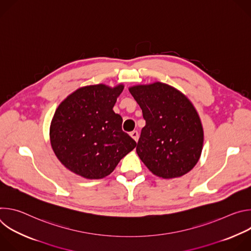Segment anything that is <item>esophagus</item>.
Returning a JSON list of instances; mask_svg holds the SVG:
<instances>
[{
    "mask_svg": "<svg viewBox=\"0 0 251 251\" xmlns=\"http://www.w3.org/2000/svg\"><path fill=\"white\" fill-rule=\"evenodd\" d=\"M130 136L137 142L138 141V139H139V133L137 132V131H132L131 133H130Z\"/></svg>",
    "mask_w": 251,
    "mask_h": 251,
    "instance_id": "34e87169",
    "label": "esophagus"
}]
</instances>
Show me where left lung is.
Returning <instances> with one entry per match:
<instances>
[{"instance_id":"left-lung-1","label":"left lung","mask_w":251,"mask_h":251,"mask_svg":"<svg viewBox=\"0 0 251 251\" xmlns=\"http://www.w3.org/2000/svg\"><path fill=\"white\" fill-rule=\"evenodd\" d=\"M130 93L146 121L136 152L163 178L182 176L200 160L203 130L193 103L175 87L162 82L135 85Z\"/></svg>"}]
</instances>
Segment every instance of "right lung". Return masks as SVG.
<instances>
[{
	"label": "right lung",
	"instance_id": "right-lung-1",
	"mask_svg": "<svg viewBox=\"0 0 251 251\" xmlns=\"http://www.w3.org/2000/svg\"><path fill=\"white\" fill-rule=\"evenodd\" d=\"M123 84L80 87L57 107L50 129L52 150L69 171L85 178L110 175L136 147L122 131V117L113 111Z\"/></svg>",
	"mask_w": 251,
	"mask_h": 251
}]
</instances>
